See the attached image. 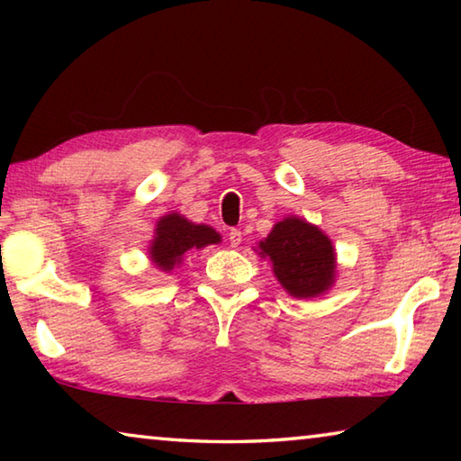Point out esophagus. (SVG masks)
I'll list each match as a JSON object with an SVG mask.
<instances>
[{"mask_svg": "<svg viewBox=\"0 0 461 461\" xmlns=\"http://www.w3.org/2000/svg\"><path fill=\"white\" fill-rule=\"evenodd\" d=\"M228 240H230L231 248H238L240 241H241V231L238 228H231L230 233H228Z\"/></svg>", "mask_w": 461, "mask_h": 461, "instance_id": "34e87169", "label": "esophagus"}]
</instances>
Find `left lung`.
I'll use <instances>...</instances> for the list:
<instances>
[{
	"mask_svg": "<svg viewBox=\"0 0 461 461\" xmlns=\"http://www.w3.org/2000/svg\"><path fill=\"white\" fill-rule=\"evenodd\" d=\"M260 249L272 260L278 283L293 296L309 299L333 285L335 252L330 238L299 217L278 221L260 241Z\"/></svg>",
	"mask_w": 461,
	"mask_h": 461,
	"instance_id": "left-lung-1",
	"label": "left lung"
}]
</instances>
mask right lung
I'll return each instance as SVG.
<instances>
[{"mask_svg": "<svg viewBox=\"0 0 461 461\" xmlns=\"http://www.w3.org/2000/svg\"><path fill=\"white\" fill-rule=\"evenodd\" d=\"M221 241L220 233L209 225H194L183 215L170 213L156 225V236L150 246V258L160 270H170L183 260L193 248H203Z\"/></svg>", "mask_w": 461, "mask_h": 461, "instance_id": "right-lung-1", "label": "right lung"}]
</instances>
